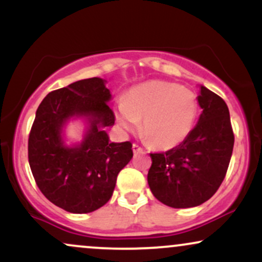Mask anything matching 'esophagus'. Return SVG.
<instances>
[{
  "label": "esophagus",
  "instance_id": "1",
  "mask_svg": "<svg viewBox=\"0 0 262 262\" xmlns=\"http://www.w3.org/2000/svg\"><path fill=\"white\" fill-rule=\"evenodd\" d=\"M133 151L137 154V152H141L143 151V148H141L140 145H138V144H133Z\"/></svg>",
  "mask_w": 262,
  "mask_h": 262
}]
</instances>
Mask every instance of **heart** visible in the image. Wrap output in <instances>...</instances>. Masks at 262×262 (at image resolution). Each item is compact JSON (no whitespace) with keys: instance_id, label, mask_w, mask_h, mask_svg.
I'll return each instance as SVG.
<instances>
[{"instance_id":"obj_1","label":"heart","mask_w":262,"mask_h":262,"mask_svg":"<svg viewBox=\"0 0 262 262\" xmlns=\"http://www.w3.org/2000/svg\"><path fill=\"white\" fill-rule=\"evenodd\" d=\"M197 95L169 81H148L135 86L118 106L117 118L124 129L141 122L140 133L150 145L171 149L188 137L196 123Z\"/></svg>"}]
</instances>
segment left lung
Returning <instances> with one entry per match:
<instances>
[{
    "label": "left lung",
    "mask_w": 262,
    "mask_h": 262,
    "mask_svg": "<svg viewBox=\"0 0 262 262\" xmlns=\"http://www.w3.org/2000/svg\"><path fill=\"white\" fill-rule=\"evenodd\" d=\"M200 121L176 148L150 154L148 183L156 200L172 208L208 201L223 182L234 146L229 110L222 97L201 86Z\"/></svg>",
    "instance_id": "8db88e82"
}]
</instances>
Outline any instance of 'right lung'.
Here are the masks:
<instances>
[{"mask_svg": "<svg viewBox=\"0 0 262 262\" xmlns=\"http://www.w3.org/2000/svg\"><path fill=\"white\" fill-rule=\"evenodd\" d=\"M110 100L104 81L91 77L48 93L37 110L28 138L29 166L41 193L70 213L104 206L119 171L133 158L130 141L111 143L102 130L116 121ZM73 115L90 116L92 128L81 146L68 148L59 133Z\"/></svg>", "mask_w": 262, "mask_h": 262, "instance_id": "obj_1", "label": "right lung"}]
</instances>
